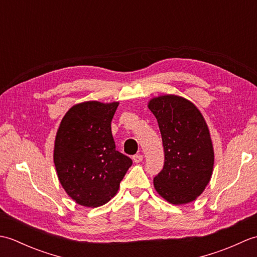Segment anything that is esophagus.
Wrapping results in <instances>:
<instances>
[{
    "mask_svg": "<svg viewBox=\"0 0 257 257\" xmlns=\"http://www.w3.org/2000/svg\"><path fill=\"white\" fill-rule=\"evenodd\" d=\"M143 159H144V158H143V156H141V155H135V156L133 157V160H134L136 163L141 162V161H143Z\"/></svg>",
    "mask_w": 257,
    "mask_h": 257,
    "instance_id": "1",
    "label": "esophagus"
}]
</instances>
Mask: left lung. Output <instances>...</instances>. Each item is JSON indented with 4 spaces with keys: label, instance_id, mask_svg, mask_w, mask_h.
<instances>
[{
    "label": "left lung",
    "instance_id": "left-lung-1",
    "mask_svg": "<svg viewBox=\"0 0 257 257\" xmlns=\"http://www.w3.org/2000/svg\"><path fill=\"white\" fill-rule=\"evenodd\" d=\"M148 107L157 118L165 149V165L154 179L155 188L172 204L189 203L204 191L214 163L205 120L182 97L154 98Z\"/></svg>",
    "mask_w": 257,
    "mask_h": 257
}]
</instances>
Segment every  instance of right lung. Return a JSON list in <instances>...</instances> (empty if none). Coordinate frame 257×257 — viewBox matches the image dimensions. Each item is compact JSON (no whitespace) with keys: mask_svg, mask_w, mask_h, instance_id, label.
Returning <instances> with one entry per match:
<instances>
[{"mask_svg":"<svg viewBox=\"0 0 257 257\" xmlns=\"http://www.w3.org/2000/svg\"><path fill=\"white\" fill-rule=\"evenodd\" d=\"M118 102L86 101L72 107L57 130L54 149L59 182L84 206L107 203L133 160L116 150L111 120Z\"/></svg>","mask_w":257,"mask_h":257,"instance_id":"right-lung-1","label":"right lung"}]
</instances>
